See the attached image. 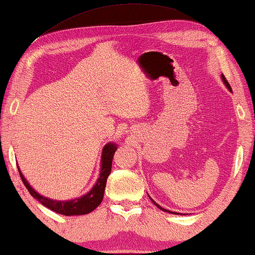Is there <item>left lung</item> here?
I'll list each match as a JSON object with an SVG mask.
<instances>
[{
  "label": "left lung",
  "instance_id": "obj_1",
  "mask_svg": "<svg viewBox=\"0 0 255 255\" xmlns=\"http://www.w3.org/2000/svg\"><path fill=\"white\" fill-rule=\"evenodd\" d=\"M222 79H223V82H224V84H226V86L229 88V90H230L231 91V87H230V85H229V83H228V80L226 79V77H224L223 75H222ZM150 200H152V199H150ZM153 201V200H152ZM153 204L155 205V206H156V207L157 208H160L161 210H163V212H167V213H171V214H173L172 212H170V210H167V209H165V208H162L161 207V206H158L157 204H156V202H155V201H153Z\"/></svg>",
  "mask_w": 255,
  "mask_h": 255
}]
</instances>
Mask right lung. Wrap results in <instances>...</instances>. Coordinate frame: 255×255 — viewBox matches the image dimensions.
<instances>
[{"label":"right lung","mask_w":255,"mask_h":255,"mask_svg":"<svg viewBox=\"0 0 255 255\" xmlns=\"http://www.w3.org/2000/svg\"><path fill=\"white\" fill-rule=\"evenodd\" d=\"M116 149L117 147L112 142L105 146V148L102 150L100 177H99L97 184H95L93 189L88 192L87 194L83 195L82 198L73 199V200H70V201H56V200H51V199H47L45 197H42V195L36 193V192L29 186V184L26 182V179L24 178L23 173L20 172L19 168H18V171H19L20 178L23 180L25 187L28 190L32 197L41 202V204L43 206H46L47 208H49L50 210H53V212L62 214V215H65V216L85 215V214L93 212V210L101 204L103 194H105L107 178H108V176L110 175V171H112L113 157H114V154L116 152Z\"/></svg>","instance_id":"add662e5"}]
</instances>
